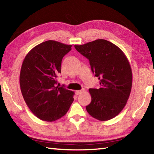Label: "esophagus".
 <instances>
[{"instance_id":"obj_1","label":"esophagus","mask_w":154,"mask_h":154,"mask_svg":"<svg viewBox=\"0 0 154 154\" xmlns=\"http://www.w3.org/2000/svg\"><path fill=\"white\" fill-rule=\"evenodd\" d=\"M85 89H82V90H77L76 92H75V93H76V94L77 95H79V94H82V92H85Z\"/></svg>"}]
</instances>
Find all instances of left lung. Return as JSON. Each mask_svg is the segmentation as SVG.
<instances>
[{"mask_svg":"<svg viewBox=\"0 0 154 154\" xmlns=\"http://www.w3.org/2000/svg\"><path fill=\"white\" fill-rule=\"evenodd\" d=\"M75 48L89 60L100 85L98 89H89L92 101L85 107L87 111L100 121L115 118L124 109L131 92L132 74L126 56L118 46L105 39Z\"/></svg>","mask_w":154,"mask_h":154,"instance_id":"8db88e82","label":"left lung"}]
</instances>
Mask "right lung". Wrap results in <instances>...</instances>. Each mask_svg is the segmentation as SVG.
<instances>
[{"mask_svg": "<svg viewBox=\"0 0 154 154\" xmlns=\"http://www.w3.org/2000/svg\"><path fill=\"white\" fill-rule=\"evenodd\" d=\"M71 47L47 41L31 49L23 61L21 92L30 111L41 120L54 122L61 118L73 102V92L56 86L62 58Z\"/></svg>", "mask_w": 154, "mask_h": 154, "instance_id": "1", "label": "right lung"}]
</instances>
